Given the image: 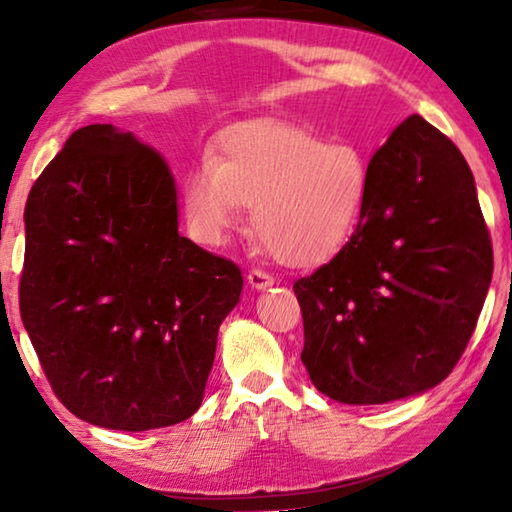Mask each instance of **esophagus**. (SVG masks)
<instances>
[{
  "mask_svg": "<svg viewBox=\"0 0 512 512\" xmlns=\"http://www.w3.org/2000/svg\"><path fill=\"white\" fill-rule=\"evenodd\" d=\"M248 284L253 289H268V287H273L275 280L264 271H250L248 273Z\"/></svg>",
  "mask_w": 512,
  "mask_h": 512,
  "instance_id": "obj_1",
  "label": "esophagus"
}]
</instances>
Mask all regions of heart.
I'll return each mask as SVG.
<instances>
[{
	"mask_svg": "<svg viewBox=\"0 0 512 512\" xmlns=\"http://www.w3.org/2000/svg\"><path fill=\"white\" fill-rule=\"evenodd\" d=\"M368 194V162L348 142H325L273 119L225 133L183 180V214L203 246H221L250 207L257 239L289 266L327 262L348 244Z\"/></svg>",
	"mask_w": 512,
	"mask_h": 512,
	"instance_id": "1",
	"label": "heart"
}]
</instances>
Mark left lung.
I'll list each match as a JSON object with an SVG mask.
<instances>
[{
    "label": "left lung",
    "mask_w": 512,
    "mask_h": 512,
    "mask_svg": "<svg viewBox=\"0 0 512 512\" xmlns=\"http://www.w3.org/2000/svg\"><path fill=\"white\" fill-rule=\"evenodd\" d=\"M490 280L472 171L449 137L411 115L372 155L348 244L293 284L311 384L341 404L438 386L470 341Z\"/></svg>",
    "instance_id": "obj_1"
}]
</instances>
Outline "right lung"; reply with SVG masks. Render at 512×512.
<instances>
[{
	"label": "right lung",
	"instance_id": "right-lung-1",
	"mask_svg": "<svg viewBox=\"0 0 512 512\" xmlns=\"http://www.w3.org/2000/svg\"><path fill=\"white\" fill-rule=\"evenodd\" d=\"M24 228L20 314L58 400L117 431L192 418L244 277L180 235L162 155L112 124L79 128L31 187Z\"/></svg>",
	"mask_w": 512,
	"mask_h": 512
}]
</instances>
